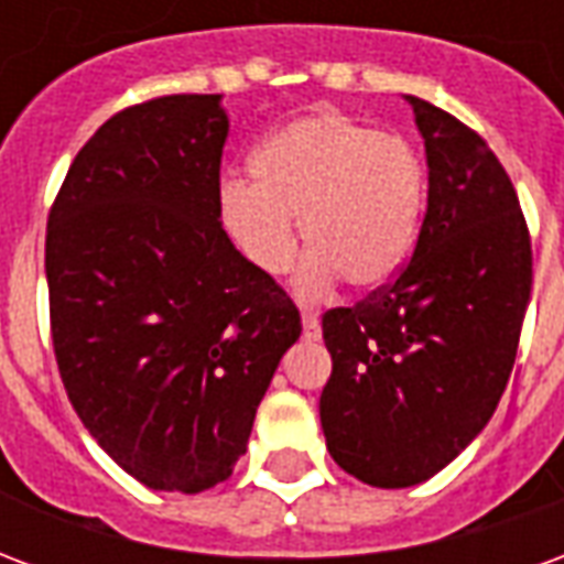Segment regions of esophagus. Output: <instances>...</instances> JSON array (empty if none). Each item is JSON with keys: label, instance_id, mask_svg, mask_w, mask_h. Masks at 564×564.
Wrapping results in <instances>:
<instances>
[{"label": "esophagus", "instance_id": "esophagus-1", "mask_svg": "<svg viewBox=\"0 0 564 564\" xmlns=\"http://www.w3.org/2000/svg\"><path fill=\"white\" fill-rule=\"evenodd\" d=\"M302 326H305V329H302V335H305V341H319V335H323V332H319V317H317V314H311V311H305V314H302Z\"/></svg>", "mask_w": 564, "mask_h": 564}]
</instances>
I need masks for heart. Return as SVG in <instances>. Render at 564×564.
<instances>
[{"label": "heart", "instance_id": "heart-1", "mask_svg": "<svg viewBox=\"0 0 564 564\" xmlns=\"http://www.w3.org/2000/svg\"><path fill=\"white\" fill-rule=\"evenodd\" d=\"M253 181H226L220 217L259 271L281 274L302 245V293L335 278L378 290L402 269L420 229L425 172L416 150L338 111L299 117L262 141Z\"/></svg>", "mask_w": 564, "mask_h": 564}]
</instances>
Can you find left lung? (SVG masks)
I'll return each instance as SVG.
<instances>
[{"label": "left lung", "mask_w": 564, "mask_h": 564, "mask_svg": "<svg viewBox=\"0 0 564 564\" xmlns=\"http://www.w3.org/2000/svg\"><path fill=\"white\" fill-rule=\"evenodd\" d=\"M404 99L429 162L414 253L362 302L323 314L326 447L380 489L423 484L480 435L532 293V238L505 165L462 120Z\"/></svg>", "instance_id": "obj_1"}]
</instances>
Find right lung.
Segmentation results:
<instances>
[{"label": "right lung", "instance_id": "add662e5", "mask_svg": "<svg viewBox=\"0 0 564 564\" xmlns=\"http://www.w3.org/2000/svg\"><path fill=\"white\" fill-rule=\"evenodd\" d=\"M226 135L217 93L117 111L78 150L44 238L68 402L123 471L186 496L232 474L302 335L293 299L223 229Z\"/></svg>", "mask_w": 564, "mask_h": 564}]
</instances>
